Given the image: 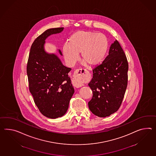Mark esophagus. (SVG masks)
I'll use <instances>...</instances> for the list:
<instances>
[{
    "label": "esophagus",
    "instance_id": "34e87169",
    "mask_svg": "<svg viewBox=\"0 0 156 156\" xmlns=\"http://www.w3.org/2000/svg\"><path fill=\"white\" fill-rule=\"evenodd\" d=\"M85 71V70H84ZM83 72V69H77L76 71L75 72V78L74 80H73V84L74 87L76 88L80 87L82 86H83V84L82 83L79 82L78 80V78L80 76V75L81 74H82V73Z\"/></svg>",
    "mask_w": 156,
    "mask_h": 156
}]
</instances>
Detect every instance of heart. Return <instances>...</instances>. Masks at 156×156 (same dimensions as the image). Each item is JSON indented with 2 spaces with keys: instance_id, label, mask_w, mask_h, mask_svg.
I'll return each instance as SVG.
<instances>
[{
  "instance_id": "b5f03b06",
  "label": "heart",
  "mask_w": 156,
  "mask_h": 156,
  "mask_svg": "<svg viewBox=\"0 0 156 156\" xmlns=\"http://www.w3.org/2000/svg\"><path fill=\"white\" fill-rule=\"evenodd\" d=\"M108 41L103 33L90 31H78L68 39V44L62 48L65 60L70 65L78 61V54L85 65L95 67L101 64L108 50Z\"/></svg>"
}]
</instances>
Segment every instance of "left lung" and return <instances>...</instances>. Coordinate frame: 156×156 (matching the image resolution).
<instances>
[{"label":"left lung","mask_w":156,"mask_h":156,"mask_svg":"<svg viewBox=\"0 0 156 156\" xmlns=\"http://www.w3.org/2000/svg\"><path fill=\"white\" fill-rule=\"evenodd\" d=\"M128 70L125 52L115 40L102 64L93 70V76L88 83L93 96L88 104L93 114L106 117L118 110L127 86Z\"/></svg>","instance_id":"obj_1"}]
</instances>
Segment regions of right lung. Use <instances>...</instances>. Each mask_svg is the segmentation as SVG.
I'll return each mask as SVG.
<instances>
[{
	"label": "right lung",
	"mask_w": 156,
	"mask_h": 156,
	"mask_svg": "<svg viewBox=\"0 0 156 156\" xmlns=\"http://www.w3.org/2000/svg\"><path fill=\"white\" fill-rule=\"evenodd\" d=\"M64 29H49L36 38L27 64L29 90L35 104L43 115L52 119L61 117L66 113L74 93L68 76L72 69L62 64L56 54L48 53L44 48L46 39L60 33ZM58 51L62 56L61 51Z\"/></svg>",
	"instance_id": "right-lung-1"
}]
</instances>
